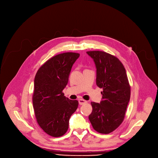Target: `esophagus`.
<instances>
[{
	"label": "esophagus",
	"instance_id": "obj_1",
	"mask_svg": "<svg viewBox=\"0 0 158 158\" xmlns=\"http://www.w3.org/2000/svg\"><path fill=\"white\" fill-rule=\"evenodd\" d=\"M87 103V101L84 100V99H79V104L80 105H82V104H85Z\"/></svg>",
	"mask_w": 158,
	"mask_h": 158
}]
</instances>
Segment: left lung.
I'll return each instance as SVG.
<instances>
[{"label": "left lung", "instance_id": "obj_1", "mask_svg": "<svg viewBox=\"0 0 158 158\" xmlns=\"http://www.w3.org/2000/svg\"><path fill=\"white\" fill-rule=\"evenodd\" d=\"M97 69L96 84L102 88V101L91 102L89 120L99 133L109 134L123 121L130 100L131 86L125 68L117 57L104 51H88Z\"/></svg>", "mask_w": 158, "mask_h": 158}]
</instances>
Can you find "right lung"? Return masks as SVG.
I'll return each mask as SVG.
<instances>
[{
  "mask_svg": "<svg viewBox=\"0 0 158 158\" xmlns=\"http://www.w3.org/2000/svg\"><path fill=\"white\" fill-rule=\"evenodd\" d=\"M80 54L64 52L47 60L38 69L35 78L32 104L38 125L52 137L64 135L69 129L71 115L79 102L64 96L73 63Z\"/></svg>",
  "mask_w": 158,
  "mask_h": 158,
  "instance_id": "1",
  "label": "right lung"
}]
</instances>
